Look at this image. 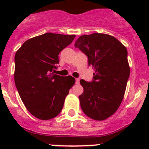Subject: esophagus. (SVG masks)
<instances>
[{"instance_id": "esophagus-1", "label": "esophagus", "mask_w": 149, "mask_h": 149, "mask_svg": "<svg viewBox=\"0 0 149 149\" xmlns=\"http://www.w3.org/2000/svg\"><path fill=\"white\" fill-rule=\"evenodd\" d=\"M75 83L77 84H78L79 83H80V79H79V78H76L75 79Z\"/></svg>"}]
</instances>
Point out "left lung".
Wrapping results in <instances>:
<instances>
[{
    "instance_id": "left-lung-1",
    "label": "left lung",
    "mask_w": 149,
    "mask_h": 149,
    "mask_svg": "<svg viewBox=\"0 0 149 149\" xmlns=\"http://www.w3.org/2000/svg\"><path fill=\"white\" fill-rule=\"evenodd\" d=\"M74 46L95 70L92 82L81 80V109L91 119L105 120L118 110L125 93L130 75L127 49L114 36L98 33L81 36Z\"/></svg>"
}]
</instances>
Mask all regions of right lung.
<instances>
[{
    "label": "right lung",
    "mask_w": 149,
    "mask_h": 149,
    "mask_svg": "<svg viewBox=\"0 0 149 149\" xmlns=\"http://www.w3.org/2000/svg\"><path fill=\"white\" fill-rule=\"evenodd\" d=\"M75 35L46 33L24 42L15 55L14 79L22 102L41 120L58 115L75 79L54 74L59 54Z\"/></svg>",
    "instance_id": "1"
}]
</instances>
